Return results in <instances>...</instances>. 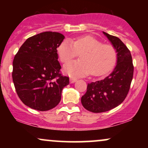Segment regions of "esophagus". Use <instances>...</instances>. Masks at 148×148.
Instances as JSON below:
<instances>
[{"label":"esophagus","instance_id":"obj_1","mask_svg":"<svg viewBox=\"0 0 148 148\" xmlns=\"http://www.w3.org/2000/svg\"><path fill=\"white\" fill-rule=\"evenodd\" d=\"M69 81H70L71 84H73V83L76 82V81H77V79H75V78H73V77H71L70 79H69Z\"/></svg>","mask_w":148,"mask_h":148}]
</instances>
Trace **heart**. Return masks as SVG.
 Wrapping results in <instances>:
<instances>
[{
	"label": "heart",
	"mask_w": 148,
	"mask_h": 148,
	"mask_svg": "<svg viewBox=\"0 0 148 148\" xmlns=\"http://www.w3.org/2000/svg\"><path fill=\"white\" fill-rule=\"evenodd\" d=\"M59 58L67 62L80 53V60L66 64L64 71L71 76H82L90 74L101 76L113 68L117 61V52L110 45H103L95 37L86 35L74 41L64 40L58 48Z\"/></svg>",
	"instance_id": "1"
}]
</instances>
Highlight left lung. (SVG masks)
<instances>
[{
  "instance_id": "obj_1",
  "label": "left lung",
  "mask_w": 148,
  "mask_h": 148,
  "mask_svg": "<svg viewBox=\"0 0 148 148\" xmlns=\"http://www.w3.org/2000/svg\"><path fill=\"white\" fill-rule=\"evenodd\" d=\"M117 52V64L108 76L88 84L81 97L83 106L92 113L111 110L125 100L133 79L134 65L130 51L118 37L103 32Z\"/></svg>"
}]
</instances>
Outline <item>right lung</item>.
<instances>
[{
  "mask_svg": "<svg viewBox=\"0 0 148 148\" xmlns=\"http://www.w3.org/2000/svg\"><path fill=\"white\" fill-rule=\"evenodd\" d=\"M64 36L43 32L29 37L15 55L12 80L18 97L27 106L40 111L58 104L69 77L60 74L57 48Z\"/></svg>",
  "mask_w": 148,
  "mask_h": 148,
  "instance_id": "add662e5",
  "label": "right lung"
}]
</instances>
